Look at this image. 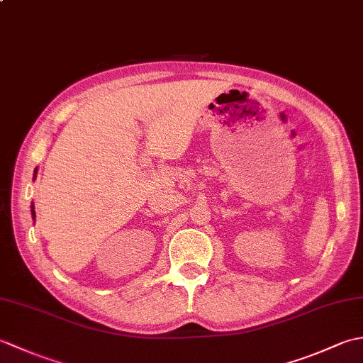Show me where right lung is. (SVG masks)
<instances>
[{
    "instance_id": "obj_1",
    "label": "right lung",
    "mask_w": 363,
    "mask_h": 363,
    "mask_svg": "<svg viewBox=\"0 0 363 363\" xmlns=\"http://www.w3.org/2000/svg\"><path fill=\"white\" fill-rule=\"evenodd\" d=\"M35 174H37V168L34 169V179H35ZM30 213H33V220H35V211H34V204L30 206Z\"/></svg>"
}]
</instances>
